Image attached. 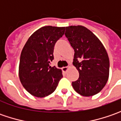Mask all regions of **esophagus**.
<instances>
[{
    "label": "esophagus",
    "instance_id": "34e87169",
    "mask_svg": "<svg viewBox=\"0 0 121 121\" xmlns=\"http://www.w3.org/2000/svg\"><path fill=\"white\" fill-rule=\"evenodd\" d=\"M69 68H70L69 66H68V67H63L62 68V70H63V72H67Z\"/></svg>",
    "mask_w": 121,
    "mask_h": 121
}]
</instances>
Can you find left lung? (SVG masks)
Instances as JSON below:
<instances>
[{"instance_id": "8db88e82", "label": "left lung", "mask_w": 121, "mask_h": 121, "mask_svg": "<svg viewBox=\"0 0 121 121\" xmlns=\"http://www.w3.org/2000/svg\"><path fill=\"white\" fill-rule=\"evenodd\" d=\"M65 35L75 50L73 65L79 73L73 87L83 96L97 94L109 77V58L104 45L84 26L66 27Z\"/></svg>"}]
</instances>
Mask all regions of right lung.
<instances>
[{
	"label": "right lung",
	"instance_id": "1",
	"mask_svg": "<svg viewBox=\"0 0 121 121\" xmlns=\"http://www.w3.org/2000/svg\"><path fill=\"white\" fill-rule=\"evenodd\" d=\"M65 27L44 26L33 33L21 51L19 77L30 94L44 98L56 90L63 77L62 70L50 66L54 59V47Z\"/></svg>",
	"mask_w": 121,
	"mask_h": 121
}]
</instances>
